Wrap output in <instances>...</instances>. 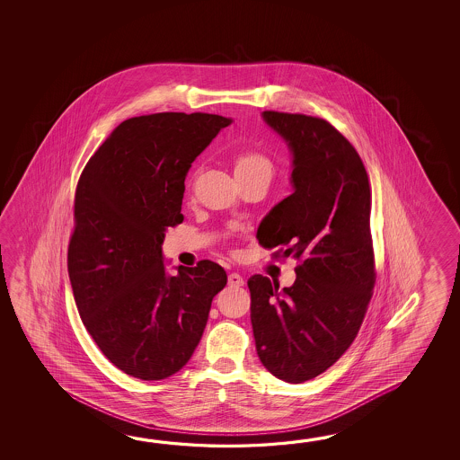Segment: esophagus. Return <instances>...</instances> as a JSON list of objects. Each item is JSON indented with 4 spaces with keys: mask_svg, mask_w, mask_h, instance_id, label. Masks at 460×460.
<instances>
[{
    "mask_svg": "<svg viewBox=\"0 0 460 460\" xmlns=\"http://www.w3.org/2000/svg\"><path fill=\"white\" fill-rule=\"evenodd\" d=\"M228 284H230V286H236V288H240V286H243L244 279L238 273L228 274Z\"/></svg>",
    "mask_w": 460,
    "mask_h": 460,
    "instance_id": "34e87169",
    "label": "esophagus"
}]
</instances>
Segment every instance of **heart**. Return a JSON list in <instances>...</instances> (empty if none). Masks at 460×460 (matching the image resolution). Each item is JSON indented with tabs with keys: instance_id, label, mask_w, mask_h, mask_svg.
Here are the masks:
<instances>
[{
	"instance_id": "b5f03b06",
	"label": "heart",
	"mask_w": 460,
	"mask_h": 460,
	"mask_svg": "<svg viewBox=\"0 0 460 460\" xmlns=\"http://www.w3.org/2000/svg\"><path fill=\"white\" fill-rule=\"evenodd\" d=\"M253 171H268L271 172L270 159L258 151H243L236 156L234 172H253Z\"/></svg>"
}]
</instances>
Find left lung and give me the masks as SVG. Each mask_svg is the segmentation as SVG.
Instances as JSON below:
<instances>
[{
    "label": "left lung",
    "mask_w": 460,
    "mask_h": 460,
    "mask_svg": "<svg viewBox=\"0 0 460 460\" xmlns=\"http://www.w3.org/2000/svg\"><path fill=\"white\" fill-rule=\"evenodd\" d=\"M293 153V194L266 214L256 238L286 246L299 264L291 288L254 274L252 325L264 368L288 383L313 380L360 331L375 286L372 194L355 147L323 118L263 111Z\"/></svg>",
    "instance_id": "8db88e82"
}]
</instances>
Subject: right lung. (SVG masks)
Instances as JSON below:
<instances>
[{
	"instance_id": "1",
	"label": "right lung",
	"mask_w": 460,
	"mask_h": 460,
	"mask_svg": "<svg viewBox=\"0 0 460 460\" xmlns=\"http://www.w3.org/2000/svg\"><path fill=\"white\" fill-rule=\"evenodd\" d=\"M230 118L155 113L123 121L78 179L67 266L78 314L121 372L164 380L192 357L212 299L226 284L214 261L166 273L163 242L182 224L190 164Z\"/></svg>"
}]
</instances>
